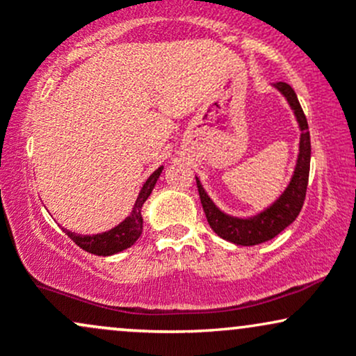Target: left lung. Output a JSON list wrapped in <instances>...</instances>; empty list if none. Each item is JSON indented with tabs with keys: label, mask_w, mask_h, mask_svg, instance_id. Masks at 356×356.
<instances>
[{
	"label": "left lung",
	"mask_w": 356,
	"mask_h": 356,
	"mask_svg": "<svg viewBox=\"0 0 356 356\" xmlns=\"http://www.w3.org/2000/svg\"><path fill=\"white\" fill-rule=\"evenodd\" d=\"M276 88L286 97L291 108L295 110L298 124L301 129V140H300V155H298L295 175L289 182L288 189L283 192L277 201L273 204L269 209L261 214L249 219H238L220 212L214 202L211 201L209 195L202 189L201 182H197L199 197H201L202 209L206 212V218L212 231L220 236L222 239L231 241V243L239 244V246H254L264 241L273 239L286 229L300 214L301 207L305 204L306 189H308V177H309V157H312V142H309L308 122H306L305 112L301 108L300 102L295 90L289 87L284 81L276 83Z\"/></svg>",
	"instance_id": "obj_1"
}]
</instances>
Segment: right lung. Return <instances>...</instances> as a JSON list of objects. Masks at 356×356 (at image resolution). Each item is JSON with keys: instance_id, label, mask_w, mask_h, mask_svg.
Returning a JSON list of instances; mask_svg holds the SVG:
<instances>
[{"instance_id": "obj_1", "label": "right lung", "mask_w": 356, "mask_h": 356, "mask_svg": "<svg viewBox=\"0 0 356 356\" xmlns=\"http://www.w3.org/2000/svg\"><path fill=\"white\" fill-rule=\"evenodd\" d=\"M162 169H164V167H159V169L155 170L149 179H147L144 187H142L140 194H138L136 206H134L132 212H130V216L124 220V222L118 224L117 227L95 236H80L67 229L63 231L67 232L68 238H70L76 246H80L87 252H92V254H97V256H110V254H115V252L124 251L127 248H130L138 239V236L142 234V222H144L140 214L142 206H144L147 197H149L150 192H152L155 182H157L159 175L162 172Z\"/></svg>"}]
</instances>
